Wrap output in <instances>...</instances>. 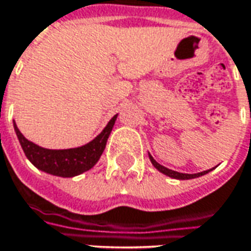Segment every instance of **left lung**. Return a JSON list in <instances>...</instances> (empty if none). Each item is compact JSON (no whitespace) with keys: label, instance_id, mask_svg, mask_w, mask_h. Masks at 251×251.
<instances>
[{"label":"left lung","instance_id":"left-lung-1","mask_svg":"<svg viewBox=\"0 0 251 251\" xmlns=\"http://www.w3.org/2000/svg\"><path fill=\"white\" fill-rule=\"evenodd\" d=\"M149 159H151V161H152L153 166L159 170L160 173H163L164 176H171V178H176V179H192V178H198V176H204V174H207V173H210V171H211V170H206V171H201V173H198V174H184V173H178V171L170 170V169H167V167H164V166L159 164L157 161L153 159L152 154H149Z\"/></svg>","mask_w":251,"mask_h":251}]
</instances>
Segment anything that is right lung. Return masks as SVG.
<instances>
[{
  "instance_id": "obj_1",
  "label": "right lung",
  "mask_w": 251,
  "mask_h": 251,
  "mask_svg": "<svg viewBox=\"0 0 251 251\" xmlns=\"http://www.w3.org/2000/svg\"><path fill=\"white\" fill-rule=\"evenodd\" d=\"M116 119L117 114L110 119V122L107 123L103 131L91 142L72 149H45L26 139L15 122H13V128L26 157L37 169L52 176L72 178L88 171L98 163L99 157L105 151L107 138L112 132Z\"/></svg>"
}]
</instances>
